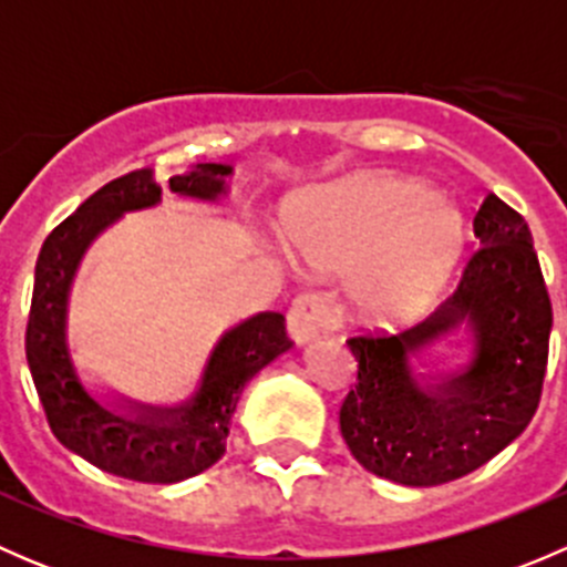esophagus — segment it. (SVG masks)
Instances as JSON below:
<instances>
[{
    "label": "esophagus",
    "mask_w": 567,
    "mask_h": 567,
    "mask_svg": "<svg viewBox=\"0 0 567 567\" xmlns=\"http://www.w3.org/2000/svg\"><path fill=\"white\" fill-rule=\"evenodd\" d=\"M334 320V305L323 293L296 296L288 310V334L296 346L316 340Z\"/></svg>",
    "instance_id": "34e87169"
}]
</instances>
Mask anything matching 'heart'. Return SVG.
I'll return each mask as SVG.
<instances>
[{"instance_id": "obj_1", "label": "heart", "mask_w": 567, "mask_h": 567, "mask_svg": "<svg viewBox=\"0 0 567 567\" xmlns=\"http://www.w3.org/2000/svg\"><path fill=\"white\" fill-rule=\"evenodd\" d=\"M466 225L447 197L375 175L320 197L293 233L301 260L348 271V299L368 320L420 312L453 274Z\"/></svg>"}]
</instances>
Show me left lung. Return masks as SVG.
<instances>
[{
    "instance_id": "1",
    "label": "left lung",
    "mask_w": 567,
    "mask_h": 567,
    "mask_svg": "<svg viewBox=\"0 0 567 567\" xmlns=\"http://www.w3.org/2000/svg\"><path fill=\"white\" fill-rule=\"evenodd\" d=\"M480 249L455 293L398 337L348 340L357 390L340 431L368 472L400 485H442L488 463L522 436L540 403L551 301L532 233L518 210L488 194L474 214ZM458 328L473 334V362L453 374L410 368L427 344Z\"/></svg>"
}]
</instances>
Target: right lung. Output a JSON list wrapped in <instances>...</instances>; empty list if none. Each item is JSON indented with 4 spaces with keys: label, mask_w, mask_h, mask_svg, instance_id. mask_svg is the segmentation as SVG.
I'll list each match as a JSON object with an SVG mask.
<instances>
[{
    "label": "right lung",
    "mask_w": 567,
    "mask_h": 567,
    "mask_svg": "<svg viewBox=\"0 0 567 567\" xmlns=\"http://www.w3.org/2000/svg\"><path fill=\"white\" fill-rule=\"evenodd\" d=\"M227 164H197L169 177V192L214 203L227 194ZM162 203L153 169H136L84 199L76 214L43 241L27 320V362L45 420L71 453L136 483H181L225 455L230 420L244 386L293 342L279 312H257L219 337L197 392L177 405L120 398L104 405L87 392L68 351V299L84 251L109 225L131 210ZM121 411L117 412L116 409Z\"/></svg>",
    "instance_id": "obj_1"
}]
</instances>
